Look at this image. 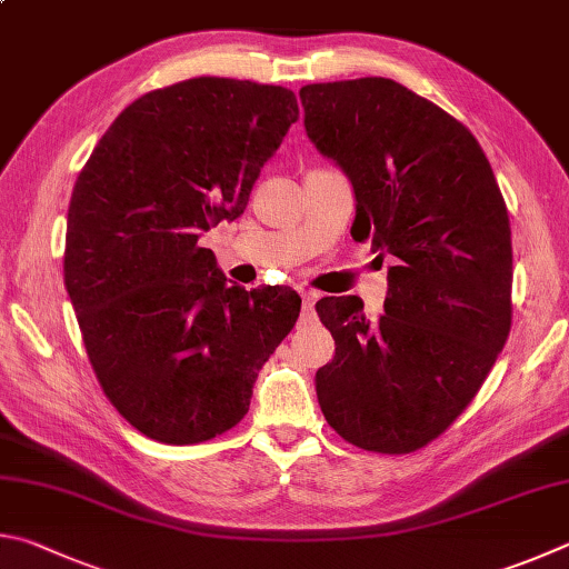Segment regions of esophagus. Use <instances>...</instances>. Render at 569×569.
<instances>
[{
    "label": "esophagus",
    "mask_w": 569,
    "mask_h": 569,
    "mask_svg": "<svg viewBox=\"0 0 569 569\" xmlns=\"http://www.w3.org/2000/svg\"><path fill=\"white\" fill-rule=\"evenodd\" d=\"M317 302V295L310 290H302V310L305 312H312V307Z\"/></svg>",
    "instance_id": "obj_1"
}]
</instances>
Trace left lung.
<instances>
[{"instance_id": "8db88e82", "label": "left lung", "mask_w": 569, "mask_h": 569, "mask_svg": "<svg viewBox=\"0 0 569 569\" xmlns=\"http://www.w3.org/2000/svg\"><path fill=\"white\" fill-rule=\"evenodd\" d=\"M305 129L355 192V242L385 259V315L325 297L335 337L315 390L332 430L362 450L415 452L462 415L512 322L510 217L470 129L385 77L307 84Z\"/></svg>"}]
</instances>
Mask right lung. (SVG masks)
<instances>
[{
  "label": "right lung",
  "mask_w": 569,
  "mask_h": 569,
  "mask_svg": "<svg viewBox=\"0 0 569 569\" xmlns=\"http://www.w3.org/2000/svg\"><path fill=\"white\" fill-rule=\"evenodd\" d=\"M284 87L194 77L134 99L74 182L64 284L124 420L164 445L227 432L300 317L287 287L229 284L199 237L244 212L297 122Z\"/></svg>",
  "instance_id": "1"
}]
</instances>
